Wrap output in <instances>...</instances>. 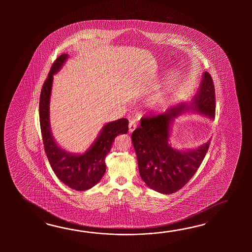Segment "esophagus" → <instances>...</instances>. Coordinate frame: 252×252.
Masks as SVG:
<instances>
[{
  "mask_svg": "<svg viewBox=\"0 0 252 252\" xmlns=\"http://www.w3.org/2000/svg\"><path fill=\"white\" fill-rule=\"evenodd\" d=\"M136 128H137V124L134 121H131L128 124V131L131 133V132H133Z\"/></svg>",
  "mask_w": 252,
  "mask_h": 252,
  "instance_id": "34e87169",
  "label": "esophagus"
}]
</instances>
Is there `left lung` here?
Listing matches in <instances>:
<instances>
[{"label": "left lung", "mask_w": 252, "mask_h": 252, "mask_svg": "<svg viewBox=\"0 0 252 252\" xmlns=\"http://www.w3.org/2000/svg\"><path fill=\"white\" fill-rule=\"evenodd\" d=\"M192 111L214 120L215 89L208 72H204L198 91L189 103H178L164 113L142 117L131 134L139 175L149 188L173 193L187 185L197 171L209 149L210 140L196 149L177 150L169 142L172 122Z\"/></svg>", "instance_id": "obj_1"}]
</instances>
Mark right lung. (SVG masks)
<instances>
[{"label": "right lung", "instance_id": "obj_1", "mask_svg": "<svg viewBox=\"0 0 252 252\" xmlns=\"http://www.w3.org/2000/svg\"><path fill=\"white\" fill-rule=\"evenodd\" d=\"M67 58V54H62L54 61L48 78L43 84L39 98V123L44 149L54 173L68 188L85 191L94 187L104 175L105 157L119 134L128 132V121L122 118L105 124L94 142L83 154L66 152L57 144L50 128L49 102L53 75L59 72Z\"/></svg>", "mask_w": 252, "mask_h": 252}]
</instances>
